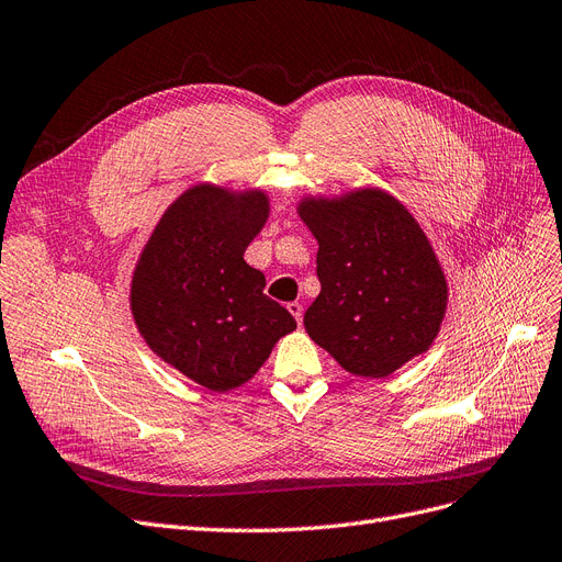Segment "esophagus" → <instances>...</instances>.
<instances>
[{
  "instance_id": "34e87169",
  "label": "esophagus",
  "mask_w": 562,
  "mask_h": 562,
  "mask_svg": "<svg viewBox=\"0 0 562 562\" xmlns=\"http://www.w3.org/2000/svg\"><path fill=\"white\" fill-rule=\"evenodd\" d=\"M286 310H289V313L294 315V319L301 324V319H303V305H301L299 301H292V303L286 305Z\"/></svg>"
}]
</instances>
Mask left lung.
I'll return each mask as SVG.
<instances>
[{"label":"left lung","instance_id":"1","mask_svg":"<svg viewBox=\"0 0 562 562\" xmlns=\"http://www.w3.org/2000/svg\"><path fill=\"white\" fill-rule=\"evenodd\" d=\"M296 213L319 243L322 292L307 336L347 372L384 380L430 349L447 315L442 263L407 207L380 187L305 194Z\"/></svg>","mask_w":562,"mask_h":562}]
</instances>
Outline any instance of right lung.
Listing matches in <instances>:
<instances>
[{"mask_svg": "<svg viewBox=\"0 0 562 562\" xmlns=\"http://www.w3.org/2000/svg\"><path fill=\"white\" fill-rule=\"evenodd\" d=\"M270 215L259 187L199 182L164 211L132 273V317L155 355L207 391L257 375L294 317L243 255Z\"/></svg>", "mask_w": 562, "mask_h": 562, "instance_id": "1", "label": "right lung"}]
</instances>
